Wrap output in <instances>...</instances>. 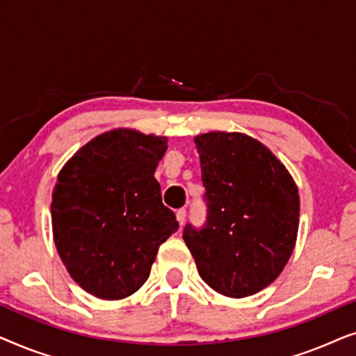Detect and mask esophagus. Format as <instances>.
<instances>
[{"mask_svg": "<svg viewBox=\"0 0 356 356\" xmlns=\"http://www.w3.org/2000/svg\"><path fill=\"white\" fill-rule=\"evenodd\" d=\"M177 220L179 225H183L184 220H186V209H178L177 211Z\"/></svg>", "mask_w": 356, "mask_h": 356, "instance_id": "1", "label": "esophagus"}]
</instances>
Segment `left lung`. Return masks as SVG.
Masks as SVG:
<instances>
[{
	"label": "left lung",
	"mask_w": 356,
	"mask_h": 356,
	"mask_svg": "<svg viewBox=\"0 0 356 356\" xmlns=\"http://www.w3.org/2000/svg\"><path fill=\"white\" fill-rule=\"evenodd\" d=\"M206 188L202 228L188 223L183 240L206 284L230 298L274 282L293 252L300 223L298 188L259 140L212 131L194 138Z\"/></svg>",
	"instance_id": "obj_1"
}]
</instances>
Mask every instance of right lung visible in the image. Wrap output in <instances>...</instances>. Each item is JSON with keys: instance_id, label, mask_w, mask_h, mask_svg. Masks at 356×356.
Wrapping results in <instances>:
<instances>
[{"instance_id": "obj_1", "label": "right lung", "mask_w": 356, "mask_h": 356, "mask_svg": "<svg viewBox=\"0 0 356 356\" xmlns=\"http://www.w3.org/2000/svg\"><path fill=\"white\" fill-rule=\"evenodd\" d=\"M167 138L136 129L97 136L67 160L51 201L53 238L67 272L102 300L133 295L159 246L178 230L154 173Z\"/></svg>"}]
</instances>
